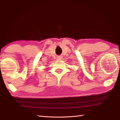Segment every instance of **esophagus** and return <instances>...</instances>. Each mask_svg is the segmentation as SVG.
Masks as SVG:
<instances>
[{"label":"esophagus","instance_id":"esophagus-1","mask_svg":"<svg viewBox=\"0 0 120 120\" xmlns=\"http://www.w3.org/2000/svg\"><path fill=\"white\" fill-rule=\"evenodd\" d=\"M61 59V57L60 56H59V57H58V60Z\"/></svg>","mask_w":120,"mask_h":120}]
</instances>
